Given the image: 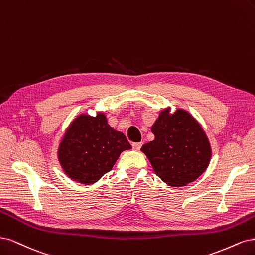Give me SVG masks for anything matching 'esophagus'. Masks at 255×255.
<instances>
[{
	"label": "esophagus",
	"mask_w": 255,
	"mask_h": 255,
	"mask_svg": "<svg viewBox=\"0 0 255 255\" xmlns=\"http://www.w3.org/2000/svg\"><path fill=\"white\" fill-rule=\"evenodd\" d=\"M142 142H138V143H133L132 144V148L134 149V150H139V148H141L142 147Z\"/></svg>",
	"instance_id": "34e87169"
}]
</instances>
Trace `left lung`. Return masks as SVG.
Masks as SVG:
<instances>
[{
  "mask_svg": "<svg viewBox=\"0 0 255 255\" xmlns=\"http://www.w3.org/2000/svg\"><path fill=\"white\" fill-rule=\"evenodd\" d=\"M154 139L142 146L141 151L163 182L184 186L207 170L212 148L203 128L190 112L178 108L163 109L151 126Z\"/></svg>",
  "mask_w": 255,
  "mask_h": 255,
  "instance_id": "1",
  "label": "left lung"
}]
</instances>
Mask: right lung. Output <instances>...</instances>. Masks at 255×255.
Masks as SVG:
<instances>
[{
	"instance_id": "right-lung-1",
	"label": "right lung",
	"mask_w": 255,
	"mask_h": 255,
	"mask_svg": "<svg viewBox=\"0 0 255 255\" xmlns=\"http://www.w3.org/2000/svg\"><path fill=\"white\" fill-rule=\"evenodd\" d=\"M131 149L126 136L114 130L106 114L81 113L72 121L57 151V157L73 181L93 184L110 171L120 154Z\"/></svg>"
}]
</instances>
